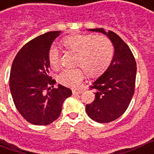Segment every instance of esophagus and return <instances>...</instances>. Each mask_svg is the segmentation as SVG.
<instances>
[{
    "label": "esophagus",
    "instance_id": "esophagus-1",
    "mask_svg": "<svg viewBox=\"0 0 154 154\" xmlns=\"http://www.w3.org/2000/svg\"><path fill=\"white\" fill-rule=\"evenodd\" d=\"M83 92V90H80V91H72V94H82Z\"/></svg>",
    "mask_w": 154,
    "mask_h": 154
}]
</instances>
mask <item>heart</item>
Returning a JSON list of instances; mask_svg holds the SVG:
<instances>
[{"instance_id":"heart-1","label":"heart","mask_w":154,"mask_h":154,"mask_svg":"<svg viewBox=\"0 0 154 154\" xmlns=\"http://www.w3.org/2000/svg\"><path fill=\"white\" fill-rule=\"evenodd\" d=\"M66 47L77 52L73 68H65L57 76V81L68 87H77L82 81L85 71L89 77H97L109 68L114 55L111 41L106 36L92 34H75L63 39ZM48 61L51 68L60 65V51L55 45L48 51Z\"/></svg>"}]
</instances>
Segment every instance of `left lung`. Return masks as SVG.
<instances>
[{
	"mask_svg": "<svg viewBox=\"0 0 154 154\" xmlns=\"http://www.w3.org/2000/svg\"><path fill=\"white\" fill-rule=\"evenodd\" d=\"M105 34L114 46V56L105 72L91 86L95 98L86 110L90 118L108 123L120 118L128 108L135 92L136 62L129 46L120 36L103 28L90 29Z\"/></svg>",
	"mask_w": 154,
	"mask_h": 154,
	"instance_id": "left-lung-1",
	"label": "left lung"
}]
</instances>
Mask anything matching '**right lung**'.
<instances>
[{
    "label": "right lung",
    "instance_id": "obj_1",
    "mask_svg": "<svg viewBox=\"0 0 154 154\" xmlns=\"http://www.w3.org/2000/svg\"><path fill=\"white\" fill-rule=\"evenodd\" d=\"M60 31L49 32L31 40L14 58L10 75V88L14 105L28 122L46 126L60 117L63 101L72 91L49 75L48 51Z\"/></svg>",
    "mask_w": 154,
    "mask_h": 154
}]
</instances>
